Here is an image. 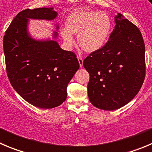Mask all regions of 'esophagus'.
<instances>
[{
  "label": "esophagus",
  "instance_id": "obj_1",
  "mask_svg": "<svg viewBox=\"0 0 152 152\" xmlns=\"http://www.w3.org/2000/svg\"><path fill=\"white\" fill-rule=\"evenodd\" d=\"M78 61H79V66H80V67H83V59L81 57L78 56Z\"/></svg>",
  "mask_w": 152,
  "mask_h": 152
}]
</instances>
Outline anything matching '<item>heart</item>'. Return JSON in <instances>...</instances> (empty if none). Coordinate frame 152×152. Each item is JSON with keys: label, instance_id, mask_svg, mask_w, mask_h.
Instances as JSON below:
<instances>
[{"label": "heart", "instance_id": "b5f03b06", "mask_svg": "<svg viewBox=\"0 0 152 152\" xmlns=\"http://www.w3.org/2000/svg\"><path fill=\"white\" fill-rule=\"evenodd\" d=\"M65 28L61 31V35L68 45L74 42L72 34H78L79 47L84 52L91 53L101 49L107 42L113 22L106 12L77 10L68 15Z\"/></svg>", "mask_w": 152, "mask_h": 152}]
</instances>
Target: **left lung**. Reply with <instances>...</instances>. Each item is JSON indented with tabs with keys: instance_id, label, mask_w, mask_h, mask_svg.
Returning <instances> with one entry per match:
<instances>
[{
	"instance_id": "1",
	"label": "left lung",
	"mask_w": 152,
	"mask_h": 152,
	"mask_svg": "<svg viewBox=\"0 0 152 152\" xmlns=\"http://www.w3.org/2000/svg\"><path fill=\"white\" fill-rule=\"evenodd\" d=\"M108 42L83 61L90 75L91 103L103 110H115L134 98L145 76V43L140 29L124 15L115 17Z\"/></svg>"
}]
</instances>
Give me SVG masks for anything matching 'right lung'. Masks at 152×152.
<instances>
[{
    "instance_id": "right-lung-1",
    "label": "right lung",
    "mask_w": 152,
    "mask_h": 152,
    "mask_svg": "<svg viewBox=\"0 0 152 152\" xmlns=\"http://www.w3.org/2000/svg\"><path fill=\"white\" fill-rule=\"evenodd\" d=\"M57 15L52 7L25 10L13 18L4 37L11 85L24 100L41 109L54 108L66 100L68 83L79 68L75 53L63 50L56 40H37L28 33L29 19L53 20ZM53 35L56 38L58 33Z\"/></svg>"
}]
</instances>
